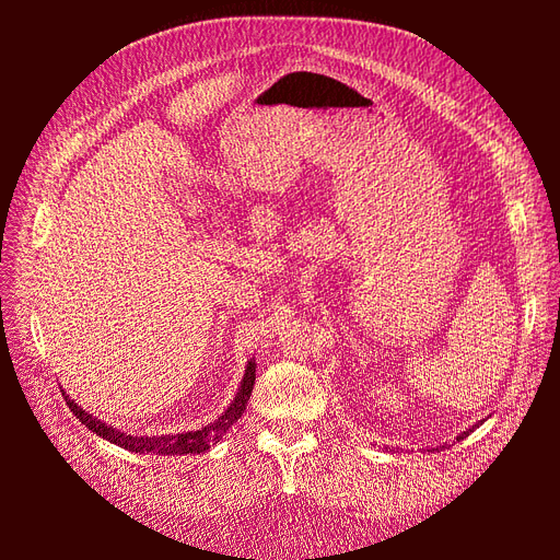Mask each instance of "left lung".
Segmentation results:
<instances>
[{"label": "left lung", "mask_w": 560, "mask_h": 560, "mask_svg": "<svg viewBox=\"0 0 560 560\" xmlns=\"http://www.w3.org/2000/svg\"><path fill=\"white\" fill-rule=\"evenodd\" d=\"M474 428H479V425H474ZM474 428H469V430H467V432H463V434H460V436H457V442H460V439H465V436H467V434H469V432H471V430H474Z\"/></svg>", "instance_id": "left-lung-1"}]
</instances>
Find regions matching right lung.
Returning <instances> with one entry per match:
<instances>
[{"instance_id":"obj_1","label":"right lung","mask_w":560,"mask_h":560,"mask_svg":"<svg viewBox=\"0 0 560 560\" xmlns=\"http://www.w3.org/2000/svg\"><path fill=\"white\" fill-rule=\"evenodd\" d=\"M254 376H257V364H254L252 360L247 362V369H245V378L241 383V389L238 395H235V399L231 401L229 409L219 416L214 422H210V425L200 428L196 432H184V434H165V436H130V434H124L121 430H116L112 425H105L103 420L93 418L91 413H86L81 409L79 404H74V399L67 397L65 393V401L67 406H70L72 413L86 425L91 432L100 434L103 439H107V442L121 446L126 451H132V453H156V455H184V453H206L210 446H214L219 439H222L226 434V430L233 425V422H238V418L243 416L245 406L249 401V395H252V387H254Z\"/></svg>"}]
</instances>
